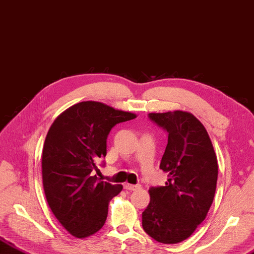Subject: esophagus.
Returning a JSON list of instances; mask_svg holds the SVG:
<instances>
[{"instance_id": "obj_1", "label": "esophagus", "mask_w": 254, "mask_h": 254, "mask_svg": "<svg viewBox=\"0 0 254 254\" xmlns=\"http://www.w3.org/2000/svg\"><path fill=\"white\" fill-rule=\"evenodd\" d=\"M124 188H125V190H136L138 189H140V185H132V184H129V183H125V184H124Z\"/></svg>"}]
</instances>
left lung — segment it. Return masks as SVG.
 <instances>
[{"mask_svg":"<svg viewBox=\"0 0 254 254\" xmlns=\"http://www.w3.org/2000/svg\"><path fill=\"white\" fill-rule=\"evenodd\" d=\"M150 120L168 131L160 169L168 173L164 186L149 190L142 228L167 245L189 237L206 218L213 204L218 163L209 134L193 114L184 111L150 113Z\"/></svg>","mask_w":254,"mask_h":254,"instance_id":"8db88e82","label":"left lung"}]
</instances>
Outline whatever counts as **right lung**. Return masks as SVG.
I'll return each mask as SVG.
<instances>
[{
	"label": "right lung",
	"mask_w": 254,
	"mask_h": 254,
	"mask_svg": "<svg viewBox=\"0 0 254 254\" xmlns=\"http://www.w3.org/2000/svg\"><path fill=\"white\" fill-rule=\"evenodd\" d=\"M136 117L86 101L62 112L50 126L41 156L44 190L53 214L73 237L83 239L104 226L110 200L123 185L100 181L94 172L106 156L111 129Z\"/></svg>",
	"instance_id": "obj_1"
}]
</instances>
